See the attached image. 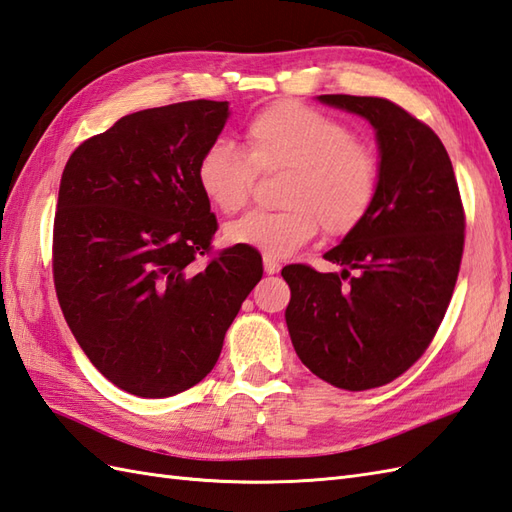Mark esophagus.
Returning <instances> with one entry per match:
<instances>
[{"label": "esophagus", "instance_id": "34e87169", "mask_svg": "<svg viewBox=\"0 0 512 512\" xmlns=\"http://www.w3.org/2000/svg\"><path fill=\"white\" fill-rule=\"evenodd\" d=\"M264 270H266V275H277V272L281 270V264H279L277 259L264 257Z\"/></svg>", "mask_w": 512, "mask_h": 512}]
</instances>
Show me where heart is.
Listing matches in <instances>:
<instances>
[{
	"mask_svg": "<svg viewBox=\"0 0 512 512\" xmlns=\"http://www.w3.org/2000/svg\"><path fill=\"white\" fill-rule=\"evenodd\" d=\"M259 174L283 172L277 211H251L231 222V244L257 248L270 259L288 257L316 237H342L371 213L379 189L375 150L355 139L349 124L296 102L270 104L244 126V150L213 141L196 163L200 192L222 213L251 202Z\"/></svg>",
	"mask_w": 512,
	"mask_h": 512,
	"instance_id": "b5f03b06",
	"label": "heart"
}]
</instances>
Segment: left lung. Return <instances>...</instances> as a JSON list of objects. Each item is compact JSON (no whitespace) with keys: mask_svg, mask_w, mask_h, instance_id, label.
Masks as SVG:
<instances>
[{"mask_svg":"<svg viewBox=\"0 0 512 512\" xmlns=\"http://www.w3.org/2000/svg\"><path fill=\"white\" fill-rule=\"evenodd\" d=\"M377 130L379 189L358 229L325 255L342 272L281 270L294 351L327 384L360 392L390 384L430 347L456 288L465 207L434 130L386 98L320 95Z\"/></svg>","mask_w":512,"mask_h":512,"instance_id":"left-lung-1","label":"left lung"}]
</instances>
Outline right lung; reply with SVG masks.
I'll return each mask as SVG.
<instances>
[{
  "label": "right lung",
  "mask_w": 512,
  "mask_h": 512,
  "mask_svg": "<svg viewBox=\"0 0 512 512\" xmlns=\"http://www.w3.org/2000/svg\"><path fill=\"white\" fill-rule=\"evenodd\" d=\"M227 117L229 104L213 100L130 113L82 141L63 170L58 303L91 364L130 395L172 397L205 379L264 275L251 248L213 251L218 220L196 183Z\"/></svg>",
  "instance_id": "obj_1"
}]
</instances>
